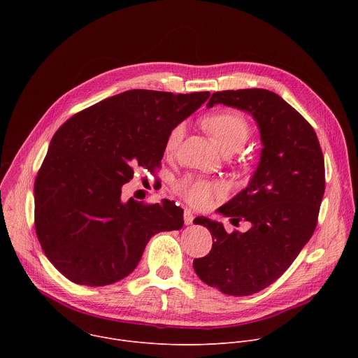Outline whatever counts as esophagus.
I'll list each match as a JSON object with an SVG mask.
<instances>
[{
  "instance_id": "1",
  "label": "esophagus",
  "mask_w": 358,
  "mask_h": 358,
  "mask_svg": "<svg viewBox=\"0 0 358 358\" xmlns=\"http://www.w3.org/2000/svg\"><path fill=\"white\" fill-rule=\"evenodd\" d=\"M192 221H194V215H192V213H191V210H184V222H185V225H189V224H192Z\"/></svg>"
}]
</instances>
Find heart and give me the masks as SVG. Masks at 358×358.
I'll use <instances>...</instances> for the list:
<instances>
[{
    "instance_id": "heart-1",
    "label": "heart",
    "mask_w": 358,
    "mask_h": 358,
    "mask_svg": "<svg viewBox=\"0 0 358 358\" xmlns=\"http://www.w3.org/2000/svg\"><path fill=\"white\" fill-rule=\"evenodd\" d=\"M202 123L225 152L239 150L252 134V127L248 119L243 115L232 110L211 113L203 119ZM182 133V123L177 124L170 131L164 145L169 155H171L177 148ZM174 191L196 208H208L217 198H222L227 194V188L222 182L210 181L195 176H185L178 180L174 184Z\"/></svg>"
}]
</instances>
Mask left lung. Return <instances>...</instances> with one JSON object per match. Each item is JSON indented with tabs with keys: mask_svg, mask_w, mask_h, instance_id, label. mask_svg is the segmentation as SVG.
<instances>
[{
	"mask_svg": "<svg viewBox=\"0 0 358 358\" xmlns=\"http://www.w3.org/2000/svg\"><path fill=\"white\" fill-rule=\"evenodd\" d=\"M217 103L248 112L264 143L261 163L249 185L218 211L252 224L228 234L222 224L196 217L213 248L194 259L198 278L229 296L258 293L279 279L312 238L324 194V157L312 124L279 94L266 89L213 93Z\"/></svg>",
	"mask_w": 358,
	"mask_h": 358,
	"instance_id": "obj_1",
	"label": "left lung"
}]
</instances>
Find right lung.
<instances>
[{
    "label": "right lung",
    "instance_id": "right-lung-1",
    "mask_svg": "<svg viewBox=\"0 0 358 358\" xmlns=\"http://www.w3.org/2000/svg\"><path fill=\"white\" fill-rule=\"evenodd\" d=\"M210 92L133 89L68 119L35 178V231L46 258L78 285L106 286L130 275L150 238L181 229L173 201H122L134 169H160L170 131Z\"/></svg>",
    "mask_w": 358,
    "mask_h": 358
}]
</instances>
